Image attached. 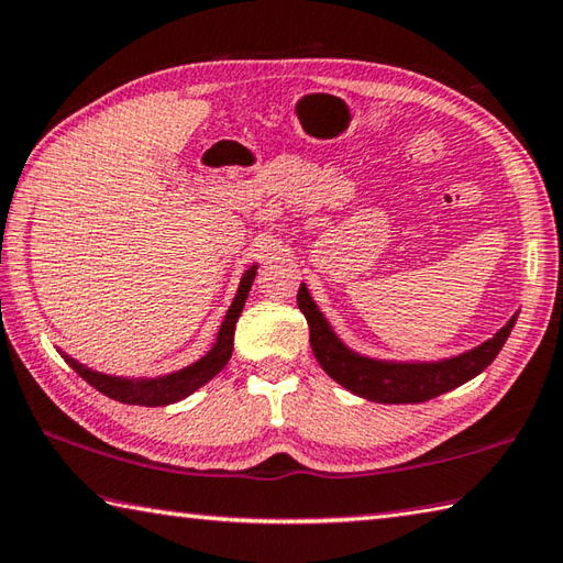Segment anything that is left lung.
<instances>
[{
  "label": "left lung",
  "mask_w": 563,
  "mask_h": 563,
  "mask_svg": "<svg viewBox=\"0 0 563 563\" xmlns=\"http://www.w3.org/2000/svg\"><path fill=\"white\" fill-rule=\"evenodd\" d=\"M298 308L308 320L312 352L322 369L346 391L374 404H421L475 379L503 350L519 314L515 312L495 336L463 354L438 362H394L350 350L317 308L305 283L298 290Z\"/></svg>",
  "instance_id": "1"
}]
</instances>
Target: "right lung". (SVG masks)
Here are the masks:
<instances>
[{"label":"right lung","mask_w":563,"mask_h":563,"mask_svg":"<svg viewBox=\"0 0 563 563\" xmlns=\"http://www.w3.org/2000/svg\"><path fill=\"white\" fill-rule=\"evenodd\" d=\"M255 271H258V263H253L251 268L241 275L236 298H233L231 308L223 317L219 327L217 342H213L211 350L189 366H184L179 372H172L165 376H155V379H147V376H140V379H128V376H112L103 372L88 369L86 364L76 362L74 356L60 352L66 364L74 369L80 379H86L90 386L98 388L100 394H106L112 401L120 404H132V406H169L177 404L181 398L197 391L207 382H211L223 366L229 364L231 352H233V332H236V322L243 312V305H246L249 290L255 278Z\"/></svg>","instance_id":"obj_1"}]
</instances>
